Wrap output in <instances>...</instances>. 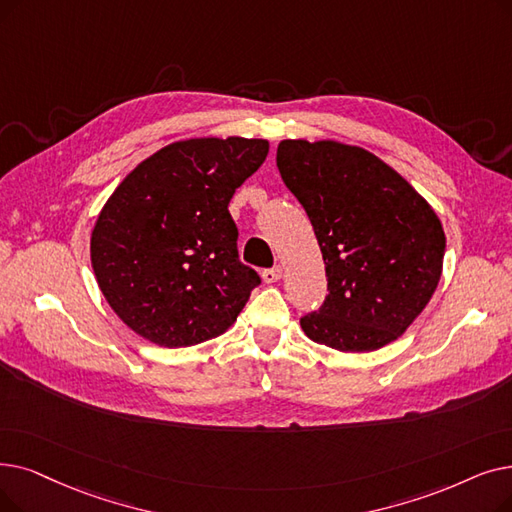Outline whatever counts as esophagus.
Wrapping results in <instances>:
<instances>
[{
  "label": "esophagus",
  "mask_w": 512,
  "mask_h": 512,
  "mask_svg": "<svg viewBox=\"0 0 512 512\" xmlns=\"http://www.w3.org/2000/svg\"><path fill=\"white\" fill-rule=\"evenodd\" d=\"M261 278H263V282H265V284H274V282H278V280L282 278V265H274V268H270V270H263Z\"/></svg>",
  "instance_id": "esophagus-1"
}]
</instances>
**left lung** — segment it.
<instances>
[{
  "label": "left lung",
  "mask_w": 512,
  "mask_h": 512,
  "mask_svg": "<svg viewBox=\"0 0 512 512\" xmlns=\"http://www.w3.org/2000/svg\"><path fill=\"white\" fill-rule=\"evenodd\" d=\"M276 165L314 226L328 295L301 318L314 343L345 353L376 351L412 326L443 270L446 234L393 167L337 140H282Z\"/></svg>",
  "instance_id": "1"
}]
</instances>
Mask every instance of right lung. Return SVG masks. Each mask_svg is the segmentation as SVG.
Returning a JSON list of instances; mask_svg holds the SVG:
<instances>
[{"mask_svg": "<svg viewBox=\"0 0 512 512\" xmlns=\"http://www.w3.org/2000/svg\"><path fill=\"white\" fill-rule=\"evenodd\" d=\"M259 138H190L150 154L108 196L90 257L110 309L142 339L190 347L236 322L255 270L238 261L228 211L265 161Z\"/></svg>", "mask_w": 512, "mask_h": 512, "instance_id": "obj_1", "label": "right lung"}]
</instances>
